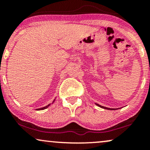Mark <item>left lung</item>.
Segmentation results:
<instances>
[{
  "label": "left lung",
  "mask_w": 150,
  "mask_h": 150,
  "mask_svg": "<svg viewBox=\"0 0 150 150\" xmlns=\"http://www.w3.org/2000/svg\"><path fill=\"white\" fill-rule=\"evenodd\" d=\"M96 105H97V106H99V107H101V108H104V109H107V110H116V109H118V108H107V107H105V106H101V105L97 104H96Z\"/></svg>",
  "instance_id": "left-lung-1"
}]
</instances>
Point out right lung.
<instances>
[{
	"label": "right lung",
	"instance_id": "add662e5",
	"mask_svg": "<svg viewBox=\"0 0 150 150\" xmlns=\"http://www.w3.org/2000/svg\"><path fill=\"white\" fill-rule=\"evenodd\" d=\"M54 101H55V99H54V100H53V103L54 102ZM53 103H52V104H53ZM50 105H51V104H48L47 106H44V107H43V108H37V109H36V110H44V109H46V108H47L48 107H49V106H50Z\"/></svg>",
	"mask_w": 150,
	"mask_h": 150
}]
</instances>
